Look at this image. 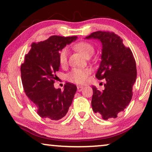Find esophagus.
<instances>
[{"instance_id":"1","label":"esophagus","mask_w":152,"mask_h":152,"mask_svg":"<svg viewBox=\"0 0 152 152\" xmlns=\"http://www.w3.org/2000/svg\"><path fill=\"white\" fill-rule=\"evenodd\" d=\"M83 88H84V87H83V86H78L77 87V90H78V91H81L83 89Z\"/></svg>"}]
</instances>
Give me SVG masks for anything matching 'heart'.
<instances>
[{
	"instance_id": "b5f03b06",
	"label": "heart",
	"mask_w": 152,
	"mask_h": 152,
	"mask_svg": "<svg viewBox=\"0 0 152 152\" xmlns=\"http://www.w3.org/2000/svg\"><path fill=\"white\" fill-rule=\"evenodd\" d=\"M74 48L80 53L85 58L90 57L94 53V48L92 45L87 42H80L74 45ZM68 50L63 48L59 52L58 61L61 66H65L67 63ZM89 74L87 69L75 68L67 74V78L70 82L76 84H84L87 80Z\"/></svg>"
}]
</instances>
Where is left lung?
Listing matches in <instances>:
<instances>
[{
  "mask_svg": "<svg viewBox=\"0 0 152 152\" xmlns=\"http://www.w3.org/2000/svg\"><path fill=\"white\" fill-rule=\"evenodd\" d=\"M85 38L97 39L102 43L101 62L96 77L106 80L104 90L92 87V110L104 120L115 118L132 100L137 75L135 59L131 50L114 33L95 31Z\"/></svg>",
  "mask_w": 152,
  "mask_h": 152,
  "instance_id": "8db88e82",
  "label": "left lung"
}]
</instances>
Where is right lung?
I'll return each mask as SVG.
<instances>
[{"instance_id": "obj_1", "label": "right lung", "mask_w": 152, "mask_h": 152, "mask_svg": "<svg viewBox=\"0 0 152 152\" xmlns=\"http://www.w3.org/2000/svg\"><path fill=\"white\" fill-rule=\"evenodd\" d=\"M76 36H50L36 43L25 55L20 67L21 80L25 94L37 108L42 118L58 121L65 116L72 104L77 87L66 83L64 90L56 89V73L60 69L58 54L68 44L76 40Z\"/></svg>"}]
</instances>
